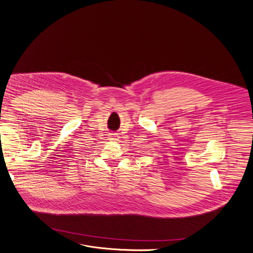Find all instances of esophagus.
Masks as SVG:
<instances>
[{"mask_svg": "<svg viewBox=\"0 0 253 253\" xmlns=\"http://www.w3.org/2000/svg\"><path fill=\"white\" fill-rule=\"evenodd\" d=\"M109 140L110 141H117L118 140V135L117 134H110L109 135Z\"/></svg>", "mask_w": 253, "mask_h": 253, "instance_id": "1", "label": "esophagus"}]
</instances>
